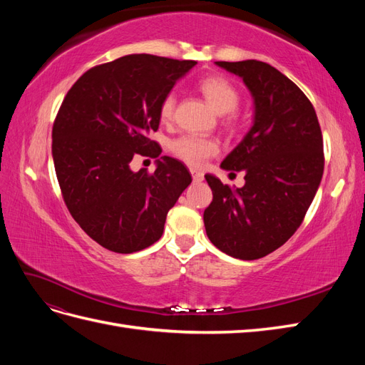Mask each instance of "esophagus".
Instances as JSON below:
<instances>
[{
	"mask_svg": "<svg viewBox=\"0 0 365 365\" xmlns=\"http://www.w3.org/2000/svg\"><path fill=\"white\" fill-rule=\"evenodd\" d=\"M190 173H192V178L195 182H201L204 180V173L200 172V170H195V169H190Z\"/></svg>",
	"mask_w": 365,
	"mask_h": 365,
	"instance_id": "1",
	"label": "esophagus"
}]
</instances>
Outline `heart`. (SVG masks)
<instances>
[{
	"label": "heart",
	"mask_w": 365,
	"mask_h": 365,
	"mask_svg": "<svg viewBox=\"0 0 365 365\" xmlns=\"http://www.w3.org/2000/svg\"><path fill=\"white\" fill-rule=\"evenodd\" d=\"M200 90L205 96L207 102L213 106L219 114L228 115V125H233V111L237 108L240 96L236 88L222 76H208L200 82ZM176 96L168 93L160 102L158 115L163 123H169L175 115ZM170 152L176 158H180L192 168H201L204 163L217 155L219 143L215 138L197 137V135H181L170 143Z\"/></svg>",
	"instance_id": "obj_1"
}]
</instances>
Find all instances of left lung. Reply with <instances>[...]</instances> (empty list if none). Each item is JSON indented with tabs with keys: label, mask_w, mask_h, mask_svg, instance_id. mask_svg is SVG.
<instances>
[{
	"label": "left lung",
	"mask_w": 365,
	"mask_h": 365,
	"mask_svg": "<svg viewBox=\"0 0 365 365\" xmlns=\"http://www.w3.org/2000/svg\"><path fill=\"white\" fill-rule=\"evenodd\" d=\"M248 86L254 123L220 168L245 172L231 189L205 175L213 201L204 212L212 244L228 256L256 260L280 248L297 228L322 182L323 135L311 101L291 79L260 61L216 62Z\"/></svg>",
	"instance_id": "1"
}]
</instances>
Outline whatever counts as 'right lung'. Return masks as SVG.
I'll return each mask as SVG.
<instances>
[{
	"label": "right lung",
	"instance_id": "right-lung-1",
	"mask_svg": "<svg viewBox=\"0 0 365 365\" xmlns=\"http://www.w3.org/2000/svg\"><path fill=\"white\" fill-rule=\"evenodd\" d=\"M195 61L128 54L83 73L53 125V161L71 216L103 248L129 254L161 237L165 216L192 182L170 157L157 169L132 172L135 155L157 158L148 135L160 126L158 106Z\"/></svg>",
	"mask_w": 365,
	"mask_h": 365
}]
</instances>
